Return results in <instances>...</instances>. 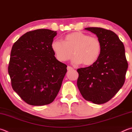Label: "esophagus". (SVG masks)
<instances>
[{
  "instance_id": "34e87169",
  "label": "esophagus",
  "mask_w": 132,
  "mask_h": 132,
  "mask_svg": "<svg viewBox=\"0 0 132 132\" xmlns=\"http://www.w3.org/2000/svg\"><path fill=\"white\" fill-rule=\"evenodd\" d=\"M67 69H68V70H73V68H72V67H71V66H68V68H67Z\"/></svg>"
}]
</instances>
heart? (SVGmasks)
<instances>
[{"label": "heart", "instance_id": "heart-1", "mask_svg": "<svg viewBox=\"0 0 132 132\" xmlns=\"http://www.w3.org/2000/svg\"><path fill=\"white\" fill-rule=\"evenodd\" d=\"M51 48L58 60L66 62L76 56L73 60L75 64L83 63L89 66L96 62L100 55L102 44L96 37L82 32H73L67 35L64 42L58 39L52 42Z\"/></svg>", "mask_w": 132, "mask_h": 132}]
</instances>
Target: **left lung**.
<instances>
[{
    "label": "left lung",
    "mask_w": 132,
    "mask_h": 132,
    "mask_svg": "<svg viewBox=\"0 0 132 132\" xmlns=\"http://www.w3.org/2000/svg\"><path fill=\"white\" fill-rule=\"evenodd\" d=\"M102 44L99 59L93 65L77 69V86L82 97L95 104L105 103L122 87L128 68L123 43L111 30L86 28Z\"/></svg>",
    "instance_id": "obj_1"
}]
</instances>
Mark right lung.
I'll return each instance as SVG.
<instances>
[{"instance_id": "right-lung-1", "label": "right lung", "mask_w": 132, "mask_h": 132, "mask_svg": "<svg viewBox=\"0 0 132 132\" xmlns=\"http://www.w3.org/2000/svg\"><path fill=\"white\" fill-rule=\"evenodd\" d=\"M57 33L46 29L30 31L12 47L8 71L14 90L32 106L51 103L61 89L67 66L51 48Z\"/></svg>"}]
</instances>
